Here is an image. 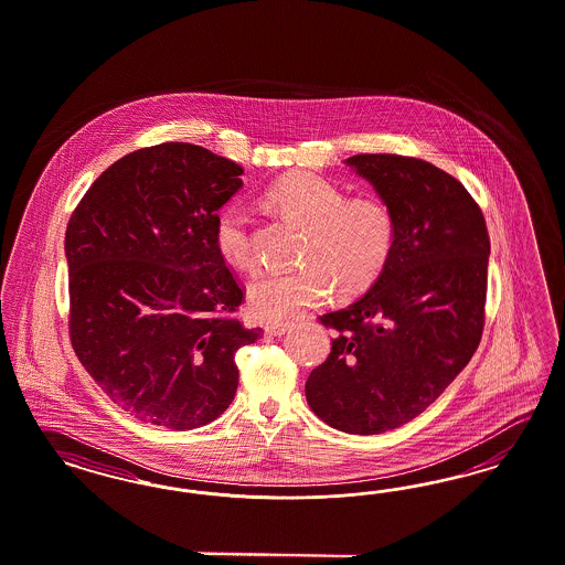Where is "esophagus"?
Returning <instances> with one entry per match:
<instances>
[{
	"mask_svg": "<svg viewBox=\"0 0 565 565\" xmlns=\"http://www.w3.org/2000/svg\"><path fill=\"white\" fill-rule=\"evenodd\" d=\"M291 327V322H268L264 327V331H266V334H270V337H280V334L287 333Z\"/></svg>",
	"mask_w": 565,
	"mask_h": 565,
	"instance_id": "obj_1",
	"label": "esophagus"
}]
</instances>
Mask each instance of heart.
<instances>
[{"instance_id":"1","label":"heart","mask_w":565,"mask_h":565,"mask_svg":"<svg viewBox=\"0 0 565 565\" xmlns=\"http://www.w3.org/2000/svg\"><path fill=\"white\" fill-rule=\"evenodd\" d=\"M266 203L306 231L303 268L257 274L247 287L255 318L282 320L329 299L333 287L354 297L373 287L396 247V217L375 196L345 199L343 190L316 173H291L266 190ZM220 255L238 270L257 264L252 217L241 205L220 213L215 226Z\"/></svg>"}]
</instances>
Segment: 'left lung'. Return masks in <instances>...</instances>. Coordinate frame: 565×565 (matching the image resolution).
<instances>
[{
	"label": "left lung",
	"mask_w": 565,
	"mask_h": 565,
	"mask_svg": "<svg viewBox=\"0 0 565 565\" xmlns=\"http://www.w3.org/2000/svg\"><path fill=\"white\" fill-rule=\"evenodd\" d=\"M396 217V247L375 285L322 313L337 337L306 381L308 404L345 434L373 436L418 417L480 345L490 236L457 178L402 154H354Z\"/></svg>",
	"instance_id": "left-lung-1"
}]
</instances>
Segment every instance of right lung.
Listing matches in <instances>:
<instances>
[{"mask_svg": "<svg viewBox=\"0 0 565 565\" xmlns=\"http://www.w3.org/2000/svg\"><path fill=\"white\" fill-rule=\"evenodd\" d=\"M241 175L207 148H140L103 171L68 220L73 350L106 396L150 425L186 431L220 417L238 387L236 350L264 334L236 318L243 285L215 245Z\"/></svg>", "mask_w": 565, "mask_h": 565, "instance_id": "obj_1", "label": "right lung"}]
</instances>
